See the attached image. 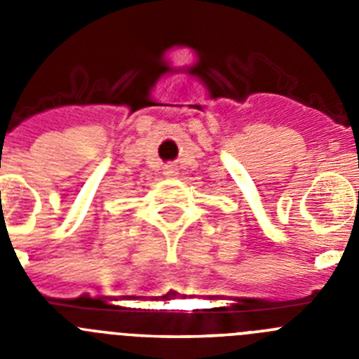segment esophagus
<instances>
[{"label": "esophagus", "instance_id": "obj_1", "mask_svg": "<svg viewBox=\"0 0 359 359\" xmlns=\"http://www.w3.org/2000/svg\"><path fill=\"white\" fill-rule=\"evenodd\" d=\"M163 174H165V176H176V174H180V170H177L176 165L169 163V165H165V167H163Z\"/></svg>", "mask_w": 359, "mask_h": 359}]
</instances>
